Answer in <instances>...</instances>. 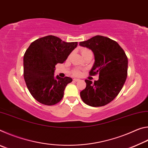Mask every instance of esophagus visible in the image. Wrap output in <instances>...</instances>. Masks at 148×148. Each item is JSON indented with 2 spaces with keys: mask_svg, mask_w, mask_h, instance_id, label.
Masks as SVG:
<instances>
[{
  "mask_svg": "<svg viewBox=\"0 0 148 148\" xmlns=\"http://www.w3.org/2000/svg\"><path fill=\"white\" fill-rule=\"evenodd\" d=\"M73 80L74 82H78L79 81V79H77V78H74V79H73Z\"/></svg>",
  "mask_w": 148,
  "mask_h": 148,
  "instance_id": "34e87169",
  "label": "esophagus"
}]
</instances>
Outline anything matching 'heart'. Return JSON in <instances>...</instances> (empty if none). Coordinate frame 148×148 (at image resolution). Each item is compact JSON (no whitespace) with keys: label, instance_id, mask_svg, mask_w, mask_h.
<instances>
[{"label":"heart","instance_id":"b5f03b06","mask_svg":"<svg viewBox=\"0 0 148 148\" xmlns=\"http://www.w3.org/2000/svg\"><path fill=\"white\" fill-rule=\"evenodd\" d=\"M90 51H90V50L88 49L83 48L81 50V53L82 55V56H83L85 54L89 53V52H90ZM73 74L75 75V76H79V75L80 74V71H78V70H74V71H73Z\"/></svg>","mask_w":148,"mask_h":148}]
</instances>
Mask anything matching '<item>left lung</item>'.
Instances as JSON below:
<instances>
[{
    "label": "left lung",
    "mask_w": 148,
    "mask_h": 148,
    "mask_svg": "<svg viewBox=\"0 0 148 148\" xmlns=\"http://www.w3.org/2000/svg\"><path fill=\"white\" fill-rule=\"evenodd\" d=\"M79 46L91 49L94 53L95 63L89 74H99V79L94 83L85 80L86 87L80 92V97L90 106L106 105L117 96L126 81V54L117 42L100 35L79 42Z\"/></svg>",
    "instance_id": "1"
}]
</instances>
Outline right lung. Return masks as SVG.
I'll return each instance as SVG.
<instances>
[{
    "label": "right lung",
    "mask_w": 148,
    "mask_h": 148,
    "mask_svg": "<svg viewBox=\"0 0 148 148\" xmlns=\"http://www.w3.org/2000/svg\"><path fill=\"white\" fill-rule=\"evenodd\" d=\"M77 42H66L53 35L32 42L23 57V76L34 99L47 106L61 101L67 84L72 79L54 76L56 65L63 63Z\"/></svg>",
    "instance_id": "1"
}]
</instances>
